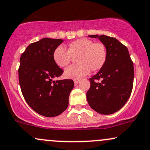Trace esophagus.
Masks as SVG:
<instances>
[{
  "label": "esophagus",
  "instance_id": "obj_1",
  "mask_svg": "<svg viewBox=\"0 0 150 150\" xmlns=\"http://www.w3.org/2000/svg\"><path fill=\"white\" fill-rule=\"evenodd\" d=\"M79 80H74V83H75V85H78V83H79Z\"/></svg>",
  "mask_w": 150,
  "mask_h": 150
}]
</instances>
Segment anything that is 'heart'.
<instances>
[{
	"mask_svg": "<svg viewBox=\"0 0 150 150\" xmlns=\"http://www.w3.org/2000/svg\"><path fill=\"white\" fill-rule=\"evenodd\" d=\"M72 56L76 57L78 64L65 69L64 75L68 79L78 80L88 75L91 70L98 71L102 68L107 60V50L102 43H95L91 39L81 38L69 44L68 50L58 46L53 52L52 57L59 67H67Z\"/></svg>",
	"mask_w": 150,
	"mask_h": 150,
	"instance_id": "heart-1",
	"label": "heart"
}]
</instances>
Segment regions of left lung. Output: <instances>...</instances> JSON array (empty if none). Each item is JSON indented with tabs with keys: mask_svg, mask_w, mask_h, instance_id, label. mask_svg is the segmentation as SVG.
<instances>
[{
	"mask_svg": "<svg viewBox=\"0 0 150 150\" xmlns=\"http://www.w3.org/2000/svg\"><path fill=\"white\" fill-rule=\"evenodd\" d=\"M88 37L98 38L105 45L108 57L103 67L90 78L87 100L96 112L112 114L120 110L130 97L134 81L133 62L128 49L118 39L98 34Z\"/></svg>",
	"mask_w": 150,
	"mask_h": 150,
	"instance_id": "left-lung-1",
	"label": "left lung"
}]
</instances>
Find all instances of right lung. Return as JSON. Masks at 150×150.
Here are the masks:
<instances>
[{"mask_svg":"<svg viewBox=\"0 0 150 150\" xmlns=\"http://www.w3.org/2000/svg\"><path fill=\"white\" fill-rule=\"evenodd\" d=\"M62 39L44 38L26 47L18 69L22 94L29 105L39 114L54 117L67 109L72 80H54L63 70L53 60V52Z\"/></svg>","mask_w":150,"mask_h":150,"instance_id":"right-lung-1","label":"right lung"}]
</instances>
